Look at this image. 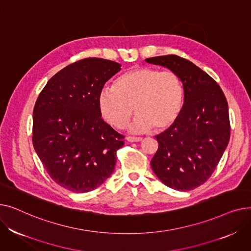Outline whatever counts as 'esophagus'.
Segmentation results:
<instances>
[{"mask_svg": "<svg viewBox=\"0 0 251 251\" xmlns=\"http://www.w3.org/2000/svg\"><path fill=\"white\" fill-rule=\"evenodd\" d=\"M126 140H127L128 142H139V141H141V140H142V138H141V137L128 136V137H126Z\"/></svg>", "mask_w": 251, "mask_h": 251, "instance_id": "34e87169", "label": "esophagus"}]
</instances>
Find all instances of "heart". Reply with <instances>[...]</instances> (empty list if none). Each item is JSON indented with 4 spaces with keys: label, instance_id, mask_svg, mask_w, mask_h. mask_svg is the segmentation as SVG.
Masks as SVG:
<instances>
[{
    "label": "heart",
    "instance_id": "b5f03b06",
    "mask_svg": "<svg viewBox=\"0 0 251 251\" xmlns=\"http://www.w3.org/2000/svg\"><path fill=\"white\" fill-rule=\"evenodd\" d=\"M184 87L173 71L138 67L119 76L114 86L104 87L98 98L99 110L105 122L122 128L131 115V132H146L152 127L163 131L172 126L182 111Z\"/></svg>",
    "mask_w": 251,
    "mask_h": 251
}]
</instances>
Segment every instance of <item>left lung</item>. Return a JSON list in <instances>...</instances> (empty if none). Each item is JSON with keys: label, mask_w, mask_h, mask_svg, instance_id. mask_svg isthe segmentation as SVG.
I'll return each mask as SVG.
<instances>
[{"label": "left lung", "mask_w": 251, "mask_h": 251, "mask_svg": "<svg viewBox=\"0 0 251 251\" xmlns=\"http://www.w3.org/2000/svg\"><path fill=\"white\" fill-rule=\"evenodd\" d=\"M178 74L184 103L177 121L155 138L151 162L164 184L181 191L203 184L217 168L230 139L228 102L219 84L192 62L176 55L146 59Z\"/></svg>", "instance_id": "obj_1"}]
</instances>
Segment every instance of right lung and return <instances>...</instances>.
Here are the masks:
<instances>
[{"label":"right lung","instance_id":"1","mask_svg":"<svg viewBox=\"0 0 251 251\" xmlns=\"http://www.w3.org/2000/svg\"><path fill=\"white\" fill-rule=\"evenodd\" d=\"M120 70L110 60L82 59L52 76L36 100L33 148L50 177L65 189L89 192L114 172L124 136L102 120L98 98Z\"/></svg>","mask_w":251,"mask_h":251}]
</instances>
